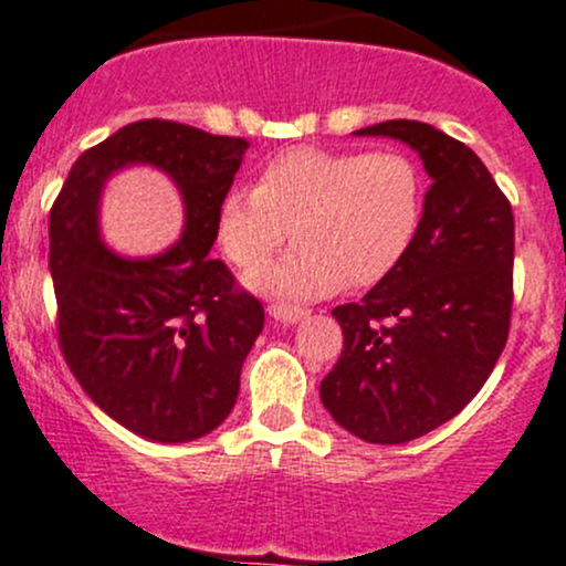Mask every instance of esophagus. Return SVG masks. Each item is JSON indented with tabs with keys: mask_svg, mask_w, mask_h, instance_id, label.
<instances>
[{
	"mask_svg": "<svg viewBox=\"0 0 566 566\" xmlns=\"http://www.w3.org/2000/svg\"><path fill=\"white\" fill-rule=\"evenodd\" d=\"M269 314L276 322H284V325H297V322H303L308 316V312H303V308L284 306V303H273V306L269 308Z\"/></svg>",
	"mask_w": 566,
	"mask_h": 566,
	"instance_id": "obj_1",
	"label": "esophagus"
}]
</instances>
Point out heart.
<instances>
[{"instance_id": "heart-1", "label": "heart", "mask_w": 566, "mask_h": 566, "mask_svg": "<svg viewBox=\"0 0 566 566\" xmlns=\"http://www.w3.org/2000/svg\"><path fill=\"white\" fill-rule=\"evenodd\" d=\"M419 222L421 177L408 155L293 147L273 155L254 188L226 192L214 239L233 265L260 269L290 228L297 244L247 287L279 303H312L387 276Z\"/></svg>"}]
</instances>
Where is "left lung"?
Instances as JSON below:
<instances>
[{"instance_id": "left-lung-1", "label": "left lung", "mask_w": 566, "mask_h": 566, "mask_svg": "<svg viewBox=\"0 0 566 566\" xmlns=\"http://www.w3.org/2000/svg\"><path fill=\"white\" fill-rule=\"evenodd\" d=\"M354 134L402 142L432 179L400 263L363 301L333 308L344 352L319 384L322 406L346 432L395 446L454 419L505 349L513 212L483 160L430 123Z\"/></svg>"}]
</instances>
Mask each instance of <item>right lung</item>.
I'll list each match as a JSON object with an SVG mask.
<instances>
[{"instance_id": "1", "label": "right lung", "mask_w": 566, "mask_h": 566, "mask_svg": "<svg viewBox=\"0 0 566 566\" xmlns=\"http://www.w3.org/2000/svg\"><path fill=\"white\" fill-rule=\"evenodd\" d=\"M247 147L182 123H132L74 160L51 209L66 363L104 413L155 443H188L228 419L241 365L263 331L258 297L209 258L217 209ZM134 165L164 170L186 209L180 239L147 259L104 245L97 222L106 182Z\"/></svg>"}]
</instances>
